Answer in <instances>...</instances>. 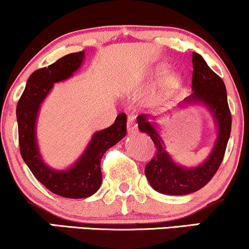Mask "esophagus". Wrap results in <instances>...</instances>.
I'll return each instance as SVG.
<instances>
[{
	"label": "esophagus",
	"instance_id": "34e87169",
	"mask_svg": "<svg viewBox=\"0 0 249 249\" xmlns=\"http://www.w3.org/2000/svg\"><path fill=\"white\" fill-rule=\"evenodd\" d=\"M127 129H128V133L131 134V133H135L137 129V124H136V116L130 114L128 115L127 118Z\"/></svg>",
	"mask_w": 249,
	"mask_h": 249
}]
</instances>
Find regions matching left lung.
Masks as SVG:
<instances>
[{"instance_id":"1","label":"left lung","mask_w":249,"mask_h":249,"mask_svg":"<svg viewBox=\"0 0 249 249\" xmlns=\"http://www.w3.org/2000/svg\"><path fill=\"white\" fill-rule=\"evenodd\" d=\"M193 92L182 101V105H204L213 114L218 129L209 157L201 165L195 167L178 165L166 151L164 141L151 122L156 118L148 114H141L137 118L139 129L151 137L156 148V155L146 164L144 172L152 188L161 194L187 195L207 185L222 164L231 134L232 118L223 79L195 52H193Z\"/></svg>"}]
</instances>
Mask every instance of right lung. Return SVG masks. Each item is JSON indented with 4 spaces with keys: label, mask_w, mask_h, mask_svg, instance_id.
Masks as SVG:
<instances>
[{
    "label": "right lung",
    "mask_w": 249,
    "mask_h": 249,
    "mask_svg": "<svg viewBox=\"0 0 249 249\" xmlns=\"http://www.w3.org/2000/svg\"><path fill=\"white\" fill-rule=\"evenodd\" d=\"M84 57V51L71 53L51 66L36 70L27 79L16 109L21 158L40 183L54 194L67 198H85L99 189L103 181L101 158L127 134V116L121 113L110 127L93 134L87 149L68 170H54L42 160L36 133L40 106L55 83L71 77Z\"/></svg>",
    "instance_id": "1"
}]
</instances>
